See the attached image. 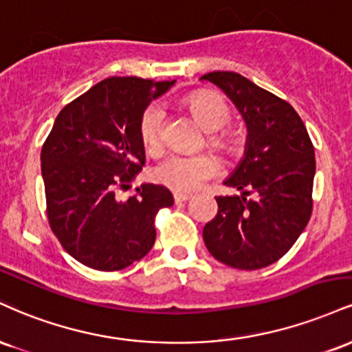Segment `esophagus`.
<instances>
[{"mask_svg":"<svg viewBox=\"0 0 352 352\" xmlns=\"http://www.w3.org/2000/svg\"><path fill=\"white\" fill-rule=\"evenodd\" d=\"M173 197H175V201L176 202H184V201H189V199H191V194H188V192H175V196H173Z\"/></svg>","mask_w":352,"mask_h":352,"instance_id":"esophagus-1","label":"esophagus"}]
</instances>
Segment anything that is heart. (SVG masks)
Segmentation results:
<instances>
[{
  "label": "heart",
  "instance_id": "obj_1",
  "mask_svg": "<svg viewBox=\"0 0 352 352\" xmlns=\"http://www.w3.org/2000/svg\"><path fill=\"white\" fill-rule=\"evenodd\" d=\"M186 107L192 113L194 120L208 133V144L214 150L234 156L242 148V133L234 126H224L232 118V111L227 102L212 90H199L186 97ZM164 111L160 105H151L144 110L140 120V138L143 146L151 155H158L163 150ZM219 163L209 153L199 155H173L156 166L155 179L177 192L196 191L204 181L216 176Z\"/></svg>",
  "mask_w": 352,
  "mask_h": 352
}]
</instances>
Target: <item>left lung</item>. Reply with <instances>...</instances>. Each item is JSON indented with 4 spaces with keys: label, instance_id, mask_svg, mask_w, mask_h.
Wrapping results in <instances>:
<instances>
[{
    "label": "left lung",
    "instance_id": "8db88e82",
    "mask_svg": "<svg viewBox=\"0 0 352 352\" xmlns=\"http://www.w3.org/2000/svg\"><path fill=\"white\" fill-rule=\"evenodd\" d=\"M201 78L224 90L249 130L245 158L224 181L242 194L216 197L217 214L202 237L219 262L258 270L282 258L311 217L315 148L303 120L283 98L229 70Z\"/></svg>",
    "mask_w": 352,
    "mask_h": 352
}]
</instances>
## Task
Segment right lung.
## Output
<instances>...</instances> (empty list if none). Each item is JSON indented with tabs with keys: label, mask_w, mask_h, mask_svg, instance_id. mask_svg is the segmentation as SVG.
I'll use <instances>...</instances> for the list:
<instances>
[{
	"label": "right lung",
	"mask_w": 352,
	"mask_h": 352,
	"mask_svg": "<svg viewBox=\"0 0 352 352\" xmlns=\"http://www.w3.org/2000/svg\"><path fill=\"white\" fill-rule=\"evenodd\" d=\"M175 84L142 77H109L57 115L43 144L45 214L70 257L100 272L122 270L151 250L155 217L173 206L164 186L142 184L120 201L144 164L140 120Z\"/></svg>",
	"instance_id": "obj_1"
}]
</instances>
